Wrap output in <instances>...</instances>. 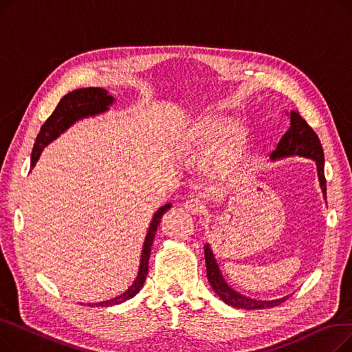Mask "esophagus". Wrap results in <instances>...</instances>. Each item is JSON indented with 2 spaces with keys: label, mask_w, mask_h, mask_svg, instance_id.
<instances>
[{
  "label": "esophagus",
  "mask_w": 352,
  "mask_h": 352,
  "mask_svg": "<svg viewBox=\"0 0 352 352\" xmlns=\"http://www.w3.org/2000/svg\"><path fill=\"white\" fill-rule=\"evenodd\" d=\"M182 208L190 214H199L201 210H202V206H201V202L198 199L191 198V199H187V201L182 202Z\"/></svg>",
  "instance_id": "obj_1"
}]
</instances>
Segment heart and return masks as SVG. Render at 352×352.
I'll list each match as a JSON object with an SVG mask.
<instances>
[{
	"label": "heart",
	"instance_id": "obj_1",
	"mask_svg": "<svg viewBox=\"0 0 352 352\" xmlns=\"http://www.w3.org/2000/svg\"><path fill=\"white\" fill-rule=\"evenodd\" d=\"M227 133V120L219 117H210L202 120L192 133V151L208 155L218 146L219 141ZM245 142V129L241 125H234L227 134L223 146H221L215 168L224 170L236 160Z\"/></svg>",
	"mask_w": 352,
	"mask_h": 352
}]
</instances>
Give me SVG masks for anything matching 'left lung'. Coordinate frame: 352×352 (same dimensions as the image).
<instances>
[{"label":"left lung","instance_id":"8db88e82","mask_svg":"<svg viewBox=\"0 0 352 352\" xmlns=\"http://www.w3.org/2000/svg\"><path fill=\"white\" fill-rule=\"evenodd\" d=\"M289 120H291V125L288 128V131L283 135L278 145H276V148L272 151L271 160H278L288 155H301L316 161L320 186H321L324 198L327 199V181L324 175V153H322L321 141L318 135L314 133V129L307 124V121L300 116L298 111H291ZM204 254H206V265H207V278L212 289L215 291V294L226 304L234 308H241V309H265V308L280 305L288 298V297H284L280 300L261 301V300H252L245 297V295H241L239 292L234 291L226 283L208 244L204 247Z\"/></svg>","mask_w":352,"mask_h":352}]
</instances>
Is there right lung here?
Returning <instances> with one entry per match:
<instances>
[{
    "label": "right lung",
    "instance_id": "add662e5",
    "mask_svg": "<svg viewBox=\"0 0 352 352\" xmlns=\"http://www.w3.org/2000/svg\"><path fill=\"white\" fill-rule=\"evenodd\" d=\"M114 102V98L108 96V92L102 88H96V87H89V88H80L76 91L68 92L67 96H64L57 108L54 109V113L48 117V120L43 124L40 134L36 135L35 144H34V150L31 155V166L35 165V162L38 161L41 153L44 148L57 138L60 134H63L65 129H68L74 122L97 116L101 113H105L108 107ZM171 208L170 204H165L161 208L157 210V212L153 217V221L150 223V228H148L142 252H141V260H140V270L135 281L133 285L129 287L124 294L118 295V297L97 302V304H88L89 307H111V305H117L121 304L129 298H133L135 294L142 288L146 274H148V260H150V254H151V247L154 241V235L157 232V228L160 226V221L162 214Z\"/></svg>",
    "mask_w": 352,
    "mask_h": 352
}]
</instances>
